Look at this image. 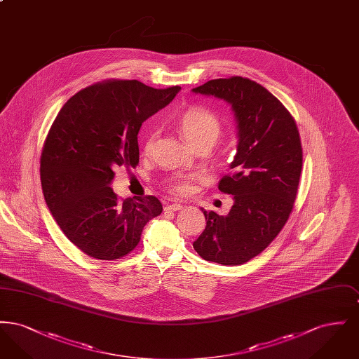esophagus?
<instances>
[{
  "mask_svg": "<svg viewBox=\"0 0 359 359\" xmlns=\"http://www.w3.org/2000/svg\"><path fill=\"white\" fill-rule=\"evenodd\" d=\"M182 208H183V205H180V203H172V205H167L164 207L165 211H179Z\"/></svg>",
  "mask_w": 359,
  "mask_h": 359,
  "instance_id": "obj_1",
  "label": "esophagus"
}]
</instances>
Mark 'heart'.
I'll use <instances>...</instances> for the list:
<instances>
[{
  "label": "heart",
  "instance_id": "1",
  "mask_svg": "<svg viewBox=\"0 0 359 359\" xmlns=\"http://www.w3.org/2000/svg\"><path fill=\"white\" fill-rule=\"evenodd\" d=\"M173 123L192 149L207 148L210 151L222 136V123L219 118L211 110L202 106H191L182 110L173 117ZM156 136V129H151L147 133L144 140L145 154L152 151ZM191 180L192 175L180 173L172 179L170 188L177 195H184L191 188Z\"/></svg>",
  "mask_w": 359,
  "mask_h": 359
}]
</instances>
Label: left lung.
Returning a JSON list of instances; mask_svg holds the SVG:
<instances>
[{
    "instance_id": "obj_1",
    "label": "left lung",
    "mask_w": 359,
    "mask_h": 359,
    "mask_svg": "<svg viewBox=\"0 0 359 359\" xmlns=\"http://www.w3.org/2000/svg\"><path fill=\"white\" fill-rule=\"evenodd\" d=\"M192 91L231 104L238 130L233 172L218 186L234 205L227 215L202 208L207 224L194 249L205 261L241 265L264 252L290 218L303 167L300 135L285 106L255 81L212 79Z\"/></svg>"
}]
</instances>
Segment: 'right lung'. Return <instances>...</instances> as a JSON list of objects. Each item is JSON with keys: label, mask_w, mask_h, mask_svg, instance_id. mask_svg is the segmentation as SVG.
<instances>
[{"label": "right lung", "mask_w": 359, "mask_h": 359, "mask_svg": "<svg viewBox=\"0 0 359 359\" xmlns=\"http://www.w3.org/2000/svg\"><path fill=\"white\" fill-rule=\"evenodd\" d=\"M179 90L110 79L76 93L53 121L40 158L43 194L65 236L87 256L129 255L144 226L161 214L156 196L120 201L110 184L114 168L138 164L142 122Z\"/></svg>", "instance_id": "obj_1"}]
</instances>
